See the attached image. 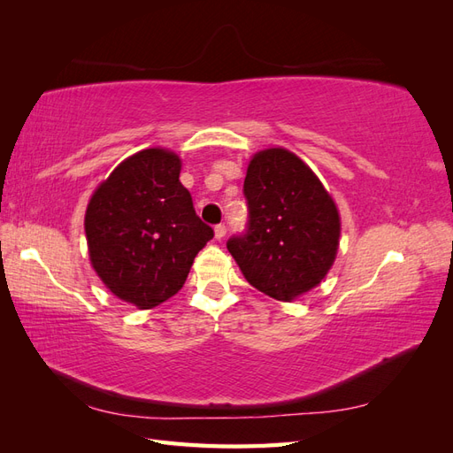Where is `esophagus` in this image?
<instances>
[{
  "instance_id": "esophagus-1",
  "label": "esophagus",
  "mask_w": 453,
  "mask_h": 453,
  "mask_svg": "<svg viewBox=\"0 0 453 453\" xmlns=\"http://www.w3.org/2000/svg\"><path fill=\"white\" fill-rule=\"evenodd\" d=\"M225 234H226V226L225 225H217L215 226V238L217 240H223Z\"/></svg>"
}]
</instances>
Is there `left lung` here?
Wrapping results in <instances>:
<instances>
[{
  "instance_id": "left-lung-1",
  "label": "left lung",
  "mask_w": 453,
  "mask_h": 453,
  "mask_svg": "<svg viewBox=\"0 0 453 453\" xmlns=\"http://www.w3.org/2000/svg\"><path fill=\"white\" fill-rule=\"evenodd\" d=\"M250 221L226 242L255 289L283 303L308 293L331 270L340 240V215L306 164L291 150H258L243 181Z\"/></svg>"
}]
</instances>
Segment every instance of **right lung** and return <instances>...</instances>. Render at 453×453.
Here are the masks:
<instances>
[{
	"mask_svg": "<svg viewBox=\"0 0 453 453\" xmlns=\"http://www.w3.org/2000/svg\"><path fill=\"white\" fill-rule=\"evenodd\" d=\"M180 172L181 158L172 150L143 149L119 164L87 208L92 268L115 296L142 310L180 291L213 238Z\"/></svg>",
	"mask_w": 453,
	"mask_h": 453,
	"instance_id": "obj_1",
	"label": "right lung"
}]
</instances>
